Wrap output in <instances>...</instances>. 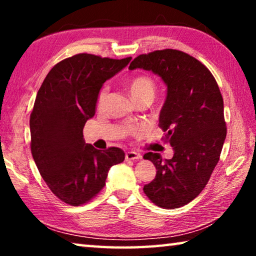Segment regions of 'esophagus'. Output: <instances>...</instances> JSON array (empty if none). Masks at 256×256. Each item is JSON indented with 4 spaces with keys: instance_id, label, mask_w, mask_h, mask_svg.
Wrapping results in <instances>:
<instances>
[{
    "instance_id": "1",
    "label": "esophagus",
    "mask_w": 256,
    "mask_h": 256,
    "mask_svg": "<svg viewBox=\"0 0 256 256\" xmlns=\"http://www.w3.org/2000/svg\"><path fill=\"white\" fill-rule=\"evenodd\" d=\"M141 158V154L134 152V151H128V152L125 154V160H138Z\"/></svg>"
}]
</instances>
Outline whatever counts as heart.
<instances>
[{"instance_id": "heart-1", "label": "heart", "mask_w": 256, "mask_h": 256, "mask_svg": "<svg viewBox=\"0 0 256 256\" xmlns=\"http://www.w3.org/2000/svg\"><path fill=\"white\" fill-rule=\"evenodd\" d=\"M128 88L130 94L132 96L134 102L141 100V99H146V100H150L152 102L156 96V92H157V86H156L154 81L146 76H133L132 79H130L128 81ZM108 88L106 86H104L102 88L99 90L97 97L98 105H102L104 100H105Z\"/></svg>"}]
</instances>
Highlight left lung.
<instances>
[{
  "mask_svg": "<svg viewBox=\"0 0 256 256\" xmlns=\"http://www.w3.org/2000/svg\"><path fill=\"white\" fill-rule=\"evenodd\" d=\"M138 68L152 71L167 86L159 126L174 149L172 159L154 152L144 156L157 170L144 192L156 206L176 209L202 192L219 162L227 134L224 99L209 68L182 50L141 54L128 68Z\"/></svg>",
  "mask_w": 256,
  "mask_h": 256,
  "instance_id": "obj_1",
  "label": "left lung"
}]
</instances>
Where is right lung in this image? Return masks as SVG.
I'll return each mask as SVG.
<instances>
[{
    "mask_svg": "<svg viewBox=\"0 0 256 256\" xmlns=\"http://www.w3.org/2000/svg\"><path fill=\"white\" fill-rule=\"evenodd\" d=\"M132 58L114 60L81 53L60 60L46 76L30 114L32 154L50 190L78 206L100 192L112 166L125 154L97 150L84 142V128L96 112L102 86Z\"/></svg>",
    "mask_w": 256,
    "mask_h": 256,
    "instance_id": "1",
    "label": "right lung"
}]
</instances>
